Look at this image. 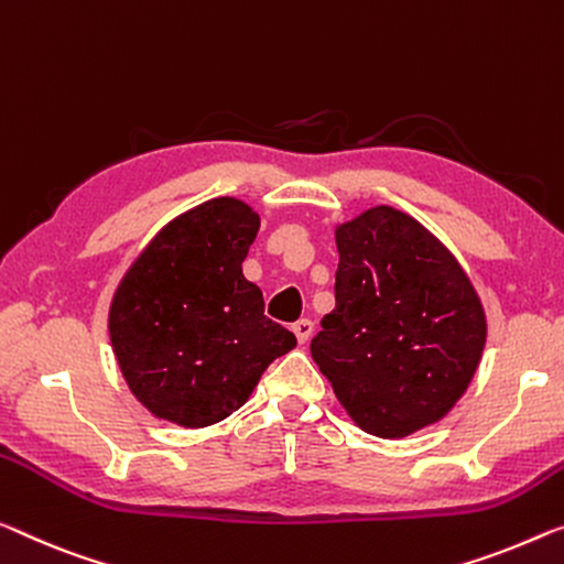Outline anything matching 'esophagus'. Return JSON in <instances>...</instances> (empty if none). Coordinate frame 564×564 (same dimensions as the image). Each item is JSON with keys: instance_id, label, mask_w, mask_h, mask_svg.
Segmentation results:
<instances>
[{"instance_id": "esophagus-1", "label": "esophagus", "mask_w": 564, "mask_h": 564, "mask_svg": "<svg viewBox=\"0 0 564 564\" xmlns=\"http://www.w3.org/2000/svg\"><path fill=\"white\" fill-rule=\"evenodd\" d=\"M312 330H315V325H312V319H307V317H302V319H297V323L292 325V333H294V337H297L300 343H307Z\"/></svg>"}]
</instances>
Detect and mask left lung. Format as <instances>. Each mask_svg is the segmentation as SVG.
Returning <instances> with one entry per match:
<instances>
[{
    "instance_id": "8db88e82",
    "label": "left lung",
    "mask_w": 564,
    "mask_h": 564,
    "mask_svg": "<svg viewBox=\"0 0 564 564\" xmlns=\"http://www.w3.org/2000/svg\"><path fill=\"white\" fill-rule=\"evenodd\" d=\"M335 310L312 358L362 431L403 438L454 409L487 343L469 276L431 231L376 206L335 231Z\"/></svg>"
}]
</instances>
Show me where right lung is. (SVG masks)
I'll list each match as a JSON object with an SVG mask.
<instances>
[{
    "instance_id": "1",
    "label": "right lung",
    "mask_w": 564,
    "mask_h": 564,
    "mask_svg": "<svg viewBox=\"0 0 564 564\" xmlns=\"http://www.w3.org/2000/svg\"><path fill=\"white\" fill-rule=\"evenodd\" d=\"M257 231L245 202L212 198L155 234L118 284L112 350L128 388L159 419L186 429L227 419L297 345L241 274Z\"/></svg>"
}]
</instances>
